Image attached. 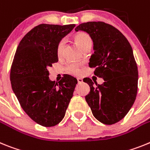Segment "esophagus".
<instances>
[{
  "label": "esophagus",
  "instance_id": "obj_1",
  "mask_svg": "<svg viewBox=\"0 0 150 150\" xmlns=\"http://www.w3.org/2000/svg\"><path fill=\"white\" fill-rule=\"evenodd\" d=\"M77 81H78V83H79V84H81V83L83 82V79H81V78H78V79H77Z\"/></svg>",
  "mask_w": 150,
  "mask_h": 150
}]
</instances>
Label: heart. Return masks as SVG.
<instances>
[{"label":"heart","mask_w":150,"mask_h":150,"mask_svg":"<svg viewBox=\"0 0 150 150\" xmlns=\"http://www.w3.org/2000/svg\"><path fill=\"white\" fill-rule=\"evenodd\" d=\"M75 40L76 41L77 44L79 45V47L81 50L85 47L92 45V40H91V37L89 36V35H88L85 32H79V33L76 34L75 35ZM64 46L65 40L62 39L58 43L57 47V53L59 57H60L62 54ZM66 70H67L69 73L71 74V75H78L81 73V69L79 68V66L77 63H74V62H71V63H69L68 65Z\"/></svg>","instance_id":"heart-1"}]
</instances>
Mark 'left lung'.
<instances>
[{"label":"left lung","mask_w":150,"mask_h":150,"mask_svg":"<svg viewBox=\"0 0 150 150\" xmlns=\"http://www.w3.org/2000/svg\"><path fill=\"white\" fill-rule=\"evenodd\" d=\"M75 30L87 32L92 39L94 53L89 66L104 80L102 84L94 81L95 86L91 79H84L91 89L86 101L99 122L116 123L129 112L137 93L138 70L132 47L120 31L103 22L81 23Z\"/></svg>","instance_id":"obj_1"}]
</instances>
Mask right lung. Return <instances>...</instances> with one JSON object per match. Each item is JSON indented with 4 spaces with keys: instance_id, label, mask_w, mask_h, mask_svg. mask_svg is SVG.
I'll use <instances>...</instances> for the list:
<instances>
[{
    "instance_id": "1",
    "label": "right lung",
    "mask_w": 150,
    "mask_h": 150,
    "mask_svg": "<svg viewBox=\"0 0 150 150\" xmlns=\"http://www.w3.org/2000/svg\"><path fill=\"white\" fill-rule=\"evenodd\" d=\"M75 26L38 25L21 40L14 56L10 70L13 91L25 113L44 127L62 120L78 82L69 75L58 83L52 81L47 69L58 62V43Z\"/></svg>"
}]
</instances>
